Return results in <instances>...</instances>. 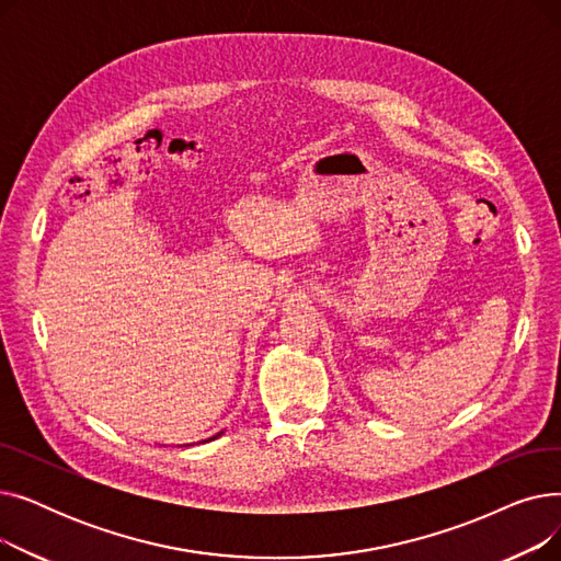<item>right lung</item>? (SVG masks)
<instances>
[{
    "label": "right lung",
    "mask_w": 561,
    "mask_h": 561,
    "mask_svg": "<svg viewBox=\"0 0 561 561\" xmlns=\"http://www.w3.org/2000/svg\"><path fill=\"white\" fill-rule=\"evenodd\" d=\"M220 434H222V432H220ZM220 434H216V436H211V438H209V440H214V438H218V436H220Z\"/></svg>",
    "instance_id": "add662e5"
}]
</instances>
